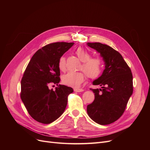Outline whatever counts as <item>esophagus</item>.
I'll list each match as a JSON object with an SVG mask.
<instances>
[{
	"label": "esophagus",
	"instance_id": "1",
	"mask_svg": "<svg viewBox=\"0 0 150 150\" xmlns=\"http://www.w3.org/2000/svg\"><path fill=\"white\" fill-rule=\"evenodd\" d=\"M84 89H81V88H75L74 89V91L76 93H80V92H83Z\"/></svg>",
	"mask_w": 150,
	"mask_h": 150
}]
</instances>
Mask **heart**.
<instances>
[{
	"instance_id": "b5f03b06",
	"label": "heart",
	"mask_w": 150,
	"mask_h": 150,
	"mask_svg": "<svg viewBox=\"0 0 150 150\" xmlns=\"http://www.w3.org/2000/svg\"><path fill=\"white\" fill-rule=\"evenodd\" d=\"M76 54L79 59L83 62L81 67L89 78L95 79L100 76L103 71V62L99 57H91V54L83 47H78L76 50ZM58 67L61 71L66 69V59L61 56L58 61ZM86 78L84 72H69L62 76V81L64 84L77 88L82 83Z\"/></svg>"
}]
</instances>
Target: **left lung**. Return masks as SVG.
Returning <instances> with one entry per match:
<instances>
[{"label": "left lung", "mask_w": 150, "mask_h": 150, "mask_svg": "<svg viewBox=\"0 0 150 150\" xmlns=\"http://www.w3.org/2000/svg\"><path fill=\"white\" fill-rule=\"evenodd\" d=\"M88 46L100 54L105 64L101 76L93 82L101 88L91 89L94 100L87 106V112L96 123L110 125L123 114L133 94V75L121 54L106 44L88 42Z\"/></svg>", "instance_id": "8db88e82"}]
</instances>
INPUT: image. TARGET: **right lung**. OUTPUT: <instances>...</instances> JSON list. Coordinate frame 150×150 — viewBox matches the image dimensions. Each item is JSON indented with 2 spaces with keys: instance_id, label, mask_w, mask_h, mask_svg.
I'll list each match as a JSON object with an SVG mask.
<instances>
[{
  "instance_id": "1",
  "label": "right lung",
  "mask_w": 150,
  "mask_h": 150,
  "mask_svg": "<svg viewBox=\"0 0 150 150\" xmlns=\"http://www.w3.org/2000/svg\"><path fill=\"white\" fill-rule=\"evenodd\" d=\"M74 42H55L39 49L32 57L21 80V98L30 116L49 124L59 117L66 108L67 96L73 89L60 82L58 61ZM58 87L54 91L48 86Z\"/></svg>"
}]
</instances>
